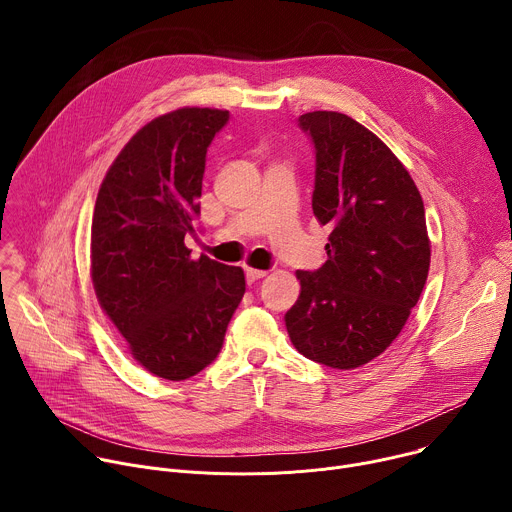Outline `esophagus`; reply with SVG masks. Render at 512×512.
Wrapping results in <instances>:
<instances>
[{
	"label": "esophagus",
	"instance_id": "esophagus-1",
	"mask_svg": "<svg viewBox=\"0 0 512 512\" xmlns=\"http://www.w3.org/2000/svg\"><path fill=\"white\" fill-rule=\"evenodd\" d=\"M245 275H247V283H255L257 279L265 277V275H267V271H265V269H253V267H247V269H245Z\"/></svg>",
	"mask_w": 512,
	"mask_h": 512
}]
</instances>
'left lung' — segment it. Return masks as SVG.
I'll return each mask as SVG.
<instances>
[{"label":"left lung","instance_id":"obj_1","mask_svg":"<svg viewBox=\"0 0 512 512\" xmlns=\"http://www.w3.org/2000/svg\"><path fill=\"white\" fill-rule=\"evenodd\" d=\"M316 148V221L328 225V259L296 271L300 298L285 314L298 352L350 371L383 354L423 291L431 241L407 168L364 125L338 111L300 117Z\"/></svg>","mask_w":512,"mask_h":512}]
</instances>
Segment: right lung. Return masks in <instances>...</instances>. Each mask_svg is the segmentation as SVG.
<instances>
[{
  "instance_id": "right-lung-1",
  "label": "right lung",
  "mask_w": 512,
  "mask_h": 512,
  "mask_svg": "<svg viewBox=\"0 0 512 512\" xmlns=\"http://www.w3.org/2000/svg\"><path fill=\"white\" fill-rule=\"evenodd\" d=\"M229 111L180 107L145 123L109 166L93 212L91 279L101 310L141 367L198 375L221 352L245 273L184 245L194 231L206 148Z\"/></svg>"
}]
</instances>
